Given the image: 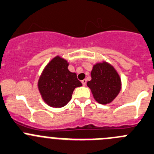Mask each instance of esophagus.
Here are the masks:
<instances>
[{"label":"esophagus","instance_id":"obj_1","mask_svg":"<svg viewBox=\"0 0 154 154\" xmlns=\"http://www.w3.org/2000/svg\"><path fill=\"white\" fill-rule=\"evenodd\" d=\"M82 83L83 86H85L86 85V83H87V81H86V79H84L82 81Z\"/></svg>","mask_w":154,"mask_h":154}]
</instances>
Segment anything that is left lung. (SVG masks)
<instances>
[{"instance_id": "obj_1", "label": "left lung", "mask_w": 154, "mask_h": 154, "mask_svg": "<svg viewBox=\"0 0 154 154\" xmlns=\"http://www.w3.org/2000/svg\"><path fill=\"white\" fill-rule=\"evenodd\" d=\"M91 80L87 82L94 98L100 104L111 103L121 90V79L111 64L103 62L93 66Z\"/></svg>"}]
</instances>
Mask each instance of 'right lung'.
Returning <instances> with one entry per match:
<instances>
[{
	"label": "right lung",
	"mask_w": 154,
	"mask_h": 154,
	"mask_svg": "<svg viewBox=\"0 0 154 154\" xmlns=\"http://www.w3.org/2000/svg\"><path fill=\"white\" fill-rule=\"evenodd\" d=\"M69 63L57 56L45 66L38 82L44 101L51 107L60 108L70 101L73 91L82 85L75 72L68 69Z\"/></svg>",
	"instance_id": "right-lung-1"
}]
</instances>
